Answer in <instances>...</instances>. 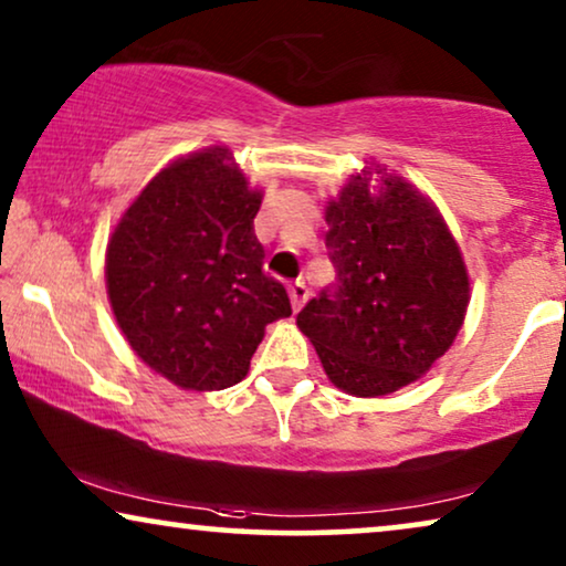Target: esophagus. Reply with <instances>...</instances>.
Returning a JSON list of instances; mask_svg holds the SVG:
<instances>
[{
  "label": "esophagus",
  "instance_id": "esophagus-1",
  "mask_svg": "<svg viewBox=\"0 0 566 566\" xmlns=\"http://www.w3.org/2000/svg\"><path fill=\"white\" fill-rule=\"evenodd\" d=\"M289 296H291V306H293V312H298V308L304 306V304H306V298H308V289H306V283H304V281L291 283V285H289Z\"/></svg>",
  "mask_w": 566,
  "mask_h": 566
}]
</instances>
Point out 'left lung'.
<instances>
[{
  "instance_id": "8db88e82",
  "label": "left lung",
  "mask_w": 566,
  "mask_h": 566,
  "mask_svg": "<svg viewBox=\"0 0 566 566\" xmlns=\"http://www.w3.org/2000/svg\"><path fill=\"white\" fill-rule=\"evenodd\" d=\"M381 175V172H378ZM335 283L298 312L329 381L355 397L412 384L459 335L469 275L436 208L401 177H353L327 206Z\"/></svg>"
}]
</instances>
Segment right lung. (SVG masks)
Listing matches in <instances>:
<instances>
[{
	"mask_svg": "<svg viewBox=\"0 0 566 566\" xmlns=\"http://www.w3.org/2000/svg\"><path fill=\"white\" fill-rule=\"evenodd\" d=\"M227 159L206 149L161 169L107 244L123 335L146 366L192 391L242 381L265 324L291 316L283 283L262 270V196Z\"/></svg>",
	"mask_w": 566,
	"mask_h": 566,
	"instance_id": "right-lung-1",
	"label": "right lung"
}]
</instances>
